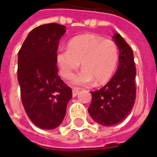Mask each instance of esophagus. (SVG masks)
Returning <instances> with one entry per match:
<instances>
[{
  "mask_svg": "<svg viewBox=\"0 0 157 157\" xmlns=\"http://www.w3.org/2000/svg\"><path fill=\"white\" fill-rule=\"evenodd\" d=\"M79 88H76V87H74L73 90H72V94H73V97H75L77 95V94L79 93Z\"/></svg>",
  "mask_w": 157,
  "mask_h": 157,
  "instance_id": "34e87169",
  "label": "esophagus"
}]
</instances>
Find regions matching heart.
<instances>
[{"instance_id":"b5f03b06","label":"heart","mask_w":157,"mask_h":157,"mask_svg":"<svg viewBox=\"0 0 157 157\" xmlns=\"http://www.w3.org/2000/svg\"><path fill=\"white\" fill-rule=\"evenodd\" d=\"M56 61L61 75L67 80L73 76L81 62L83 70L72 79L75 85H87L94 81L96 85H101L115 72L119 49L113 40L95 34H84L72 38L68 49L60 48Z\"/></svg>"}]
</instances>
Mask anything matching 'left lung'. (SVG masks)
Here are the masks:
<instances>
[{
  "label": "left lung",
  "instance_id": "8db88e82",
  "mask_svg": "<svg viewBox=\"0 0 157 157\" xmlns=\"http://www.w3.org/2000/svg\"><path fill=\"white\" fill-rule=\"evenodd\" d=\"M119 50L117 72L103 87L92 91L88 113L104 126H112L123 120L132 111L136 100V66L132 48L120 34L113 36Z\"/></svg>",
  "mask_w": 157,
  "mask_h": 157
}]
</instances>
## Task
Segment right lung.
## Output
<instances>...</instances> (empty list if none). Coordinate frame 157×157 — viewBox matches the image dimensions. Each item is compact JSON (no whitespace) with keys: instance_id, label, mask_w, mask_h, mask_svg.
Instances as JSON below:
<instances>
[{"instance_id":"add662e5","label":"right lung","mask_w":157,"mask_h":157,"mask_svg":"<svg viewBox=\"0 0 157 157\" xmlns=\"http://www.w3.org/2000/svg\"><path fill=\"white\" fill-rule=\"evenodd\" d=\"M65 26L39 25L30 32L18 53V81L25 113L38 127L56 128L64 119L72 90L58 76L56 54Z\"/></svg>"}]
</instances>
